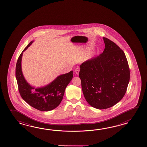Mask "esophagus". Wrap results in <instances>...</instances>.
<instances>
[{"mask_svg": "<svg viewBox=\"0 0 147 147\" xmlns=\"http://www.w3.org/2000/svg\"><path fill=\"white\" fill-rule=\"evenodd\" d=\"M79 71H80V69H79V67H77L76 69H75V72L76 73V74L78 75L79 73Z\"/></svg>", "mask_w": 147, "mask_h": 147, "instance_id": "esophagus-1", "label": "esophagus"}]
</instances>
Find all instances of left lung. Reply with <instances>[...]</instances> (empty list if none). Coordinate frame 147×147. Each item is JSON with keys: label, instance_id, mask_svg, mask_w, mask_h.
<instances>
[{"label": "left lung", "instance_id": "left-lung-1", "mask_svg": "<svg viewBox=\"0 0 147 147\" xmlns=\"http://www.w3.org/2000/svg\"><path fill=\"white\" fill-rule=\"evenodd\" d=\"M103 39V53L82 63L79 75L86 100L99 109L109 108L121 100L130 80V69L123 51L113 41Z\"/></svg>", "mask_w": 147, "mask_h": 147}]
</instances>
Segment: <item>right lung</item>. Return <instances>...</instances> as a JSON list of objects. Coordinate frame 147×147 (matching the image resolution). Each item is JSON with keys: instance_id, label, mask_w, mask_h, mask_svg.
<instances>
[{"instance_id": "1", "label": "right lung", "mask_w": 147, "mask_h": 147, "mask_svg": "<svg viewBox=\"0 0 147 147\" xmlns=\"http://www.w3.org/2000/svg\"><path fill=\"white\" fill-rule=\"evenodd\" d=\"M33 42L32 41L20 53L16 66V77L19 94L30 106L42 111L53 110L59 105L63 100L66 87L71 81L73 72L58 76L50 84L39 88L32 87L26 81L22 71L21 61L23 52Z\"/></svg>"}]
</instances>
